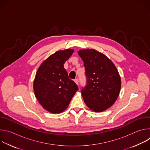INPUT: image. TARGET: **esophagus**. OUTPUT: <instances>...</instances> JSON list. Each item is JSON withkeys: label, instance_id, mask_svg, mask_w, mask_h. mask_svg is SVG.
<instances>
[{"label": "esophagus", "instance_id": "1", "mask_svg": "<svg viewBox=\"0 0 150 150\" xmlns=\"http://www.w3.org/2000/svg\"><path fill=\"white\" fill-rule=\"evenodd\" d=\"M75 54H76V55H77V53H76V52L75 53Z\"/></svg>", "mask_w": 150, "mask_h": 150}]
</instances>
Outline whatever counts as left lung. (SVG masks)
<instances>
[{
  "label": "left lung",
  "instance_id": "1",
  "mask_svg": "<svg viewBox=\"0 0 150 150\" xmlns=\"http://www.w3.org/2000/svg\"><path fill=\"white\" fill-rule=\"evenodd\" d=\"M74 52L67 49L56 52L42 63L36 73L35 96L42 108L52 113L65 110L78 90V85L63 67Z\"/></svg>",
  "mask_w": 150,
  "mask_h": 150
}]
</instances>
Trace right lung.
Returning a JSON list of instances; mask_svg holds the SVG:
<instances>
[{
  "label": "right lung",
  "mask_w": 150,
  "mask_h": 150,
  "mask_svg": "<svg viewBox=\"0 0 150 150\" xmlns=\"http://www.w3.org/2000/svg\"><path fill=\"white\" fill-rule=\"evenodd\" d=\"M78 54L83 62L86 84L81 87L82 96L88 108L101 112L117 100L121 81L116 68L104 54L94 49L81 50Z\"/></svg>",
  "instance_id": "add662e5"
}]
</instances>
